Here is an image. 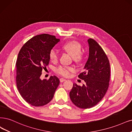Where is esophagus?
I'll list each match as a JSON object with an SVG mask.
<instances>
[{"instance_id":"esophagus-1","label":"esophagus","mask_w":132,"mask_h":132,"mask_svg":"<svg viewBox=\"0 0 132 132\" xmlns=\"http://www.w3.org/2000/svg\"><path fill=\"white\" fill-rule=\"evenodd\" d=\"M65 80H66V79H64V78H61L60 79V81L61 82H63V81H65Z\"/></svg>"}]
</instances>
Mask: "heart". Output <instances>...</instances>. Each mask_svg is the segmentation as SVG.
<instances>
[{"mask_svg":"<svg viewBox=\"0 0 132 132\" xmlns=\"http://www.w3.org/2000/svg\"><path fill=\"white\" fill-rule=\"evenodd\" d=\"M62 47L73 56V59L76 62L79 63L83 60V54L81 52L82 46L79 42L75 41L68 42ZM49 56L52 61L55 62L57 61L59 53L55 48L51 49L49 53ZM73 71H75L73 67L65 65H60L55 69L56 73L64 77L70 76L71 73Z\"/></svg>","mask_w":132,"mask_h":132,"instance_id":"b5f03b06","label":"heart"}]
</instances>
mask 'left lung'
I'll list each match as a JSON object with an SVG mask.
<instances>
[{
	"label": "left lung",
	"instance_id": "left-lung-1",
	"mask_svg": "<svg viewBox=\"0 0 132 132\" xmlns=\"http://www.w3.org/2000/svg\"><path fill=\"white\" fill-rule=\"evenodd\" d=\"M89 56L84 70L78 76L84 80L82 86L73 84L70 92L72 103L79 108L88 109L97 105L108 90L110 76L109 61L99 44L88 40Z\"/></svg>",
	"mask_w": 132,
	"mask_h": 132
}]
</instances>
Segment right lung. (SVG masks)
Instances as JSON below:
<instances>
[{
  "label": "right lung",
  "instance_id": "right-lung-1",
  "mask_svg": "<svg viewBox=\"0 0 132 132\" xmlns=\"http://www.w3.org/2000/svg\"><path fill=\"white\" fill-rule=\"evenodd\" d=\"M55 36L47 34L34 36L21 48L17 59L16 84L22 98L35 106L48 104L53 99L60 83L55 76L41 80L43 69L49 64V53L59 42Z\"/></svg>",
  "mask_w": 132,
  "mask_h": 132
}]
</instances>
